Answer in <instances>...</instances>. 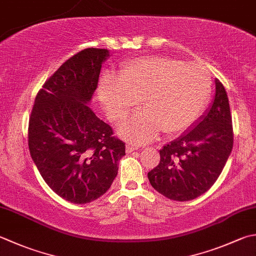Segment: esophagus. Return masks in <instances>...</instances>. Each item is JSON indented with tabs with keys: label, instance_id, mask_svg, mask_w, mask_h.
<instances>
[{
	"label": "esophagus",
	"instance_id": "esophagus-1",
	"mask_svg": "<svg viewBox=\"0 0 256 256\" xmlns=\"http://www.w3.org/2000/svg\"><path fill=\"white\" fill-rule=\"evenodd\" d=\"M138 148L135 146V145H131V144H128L126 148H125V151H126V153H132L134 151H138Z\"/></svg>",
	"mask_w": 256,
	"mask_h": 256
}]
</instances>
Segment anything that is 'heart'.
<instances>
[{
  "label": "heart",
  "instance_id": "1",
  "mask_svg": "<svg viewBox=\"0 0 256 256\" xmlns=\"http://www.w3.org/2000/svg\"><path fill=\"white\" fill-rule=\"evenodd\" d=\"M206 70L168 56L136 58L126 63L118 76L106 75L98 88L100 100L113 121H121L141 103L120 128V134L134 143L152 141L164 131L181 133L196 121L211 94Z\"/></svg>",
  "mask_w": 256,
  "mask_h": 256
}]
</instances>
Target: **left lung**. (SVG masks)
Listing matches in <instances>:
<instances>
[{"mask_svg": "<svg viewBox=\"0 0 256 256\" xmlns=\"http://www.w3.org/2000/svg\"><path fill=\"white\" fill-rule=\"evenodd\" d=\"M233 148L232 115L223 84L215 80V96L191 128L160 150L158 165L148 173L158 193L185 202L205 193L216 181Z\"/></svg>", "mask_w": 256, "mask_h": 256, "instance_id": "8db88e82", "label": "left lung"}]
</instances>
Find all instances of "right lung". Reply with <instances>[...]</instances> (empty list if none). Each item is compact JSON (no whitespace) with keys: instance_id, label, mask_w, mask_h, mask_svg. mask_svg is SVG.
I'll use <instances>...</instances> for the list:
<instances>
[{"instance_id":"obj_1","label":"right lung","mask_w":256,"mask_h":256,"mask_svg":"<svg viewBox=\"0 0 256 256\" xmlns=\"http://www.w3.org/2000/svg\"><path fill=\"white\" fill-rule=\"evenodd\" d=\"M105 48H90L64 62L35 98L28 148L51 190L74 204L102 196L118 175L125 144L92 108Z\"/></svg>"}]
</instances>
